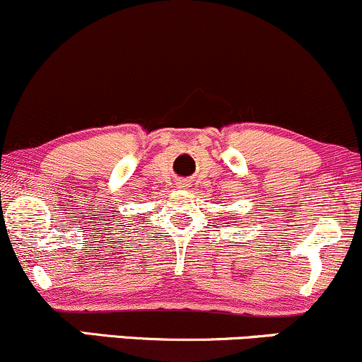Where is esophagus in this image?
I'll use <instances>...</instances> for the list:
<instances>
[{
  "label": "esophagus",
  "instance_id": "1",
  "mask_svg": "<svg viewBox=\"0 0 362 362\" xmlns=\"http://www.w3.org/2000/svg\"><path fill=\"white\" fill-rule=\"evenodd\" d=\"M182 185H185V186H188V185H186V182H182Z\"/></svg>",
  "mask_w": 362,
  "mask_h": 362
}]
</instances>
